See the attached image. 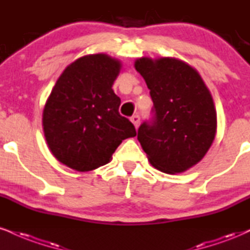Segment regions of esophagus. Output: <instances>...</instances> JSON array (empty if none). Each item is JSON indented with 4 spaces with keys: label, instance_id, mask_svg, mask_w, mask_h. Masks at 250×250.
Listing matches in <instances>:
<instances>
[{
    "label": "esophagus",
    "instance_id": "esophagus-1",
    "mask_svg": "<svg viewBox=\"0 0 250 250\" xmlns=\"http://www.w3.org/2000/svg\"><path fill=\"white\" fill-rule=\"evenodd\" d=\"M140 120H141V119H140V116H138V115H134V116L130 119V121L133 122V125H135V128H137L138 125H140Z\"/></svg>",
    "mask_w": 250,
    "mask_h": 250
}]
</instances>
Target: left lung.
Here are the masks:
<instances>
[{"instance_id": "obj_1", "label": "left lung", "mask_w": 250, "mask_h": 250, "mask_svg": "<svg viewBox=\"0 0 250 250\" xmlns=\"http://www.w3.org/2000/svg\"><path fill=\"white\" fill-rule=\"evenodd\" d=\"M135 68L150 89L155 119L138 129L150 164L176 174L205 157L216 134V110L203 78L183 60L142 57Z\"/></svg>"}]
</instances>
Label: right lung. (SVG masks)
I'll return each mask as SVG.
<instances>
[{"instance_id":"1","label":"right lung","mask_w":250,"mask_h":250,"mask_svg":"<svg viewBox=\"0 0 250 250\" xmlns=\"http://www.w3.org/2000/svg\"><path fill=\"white\" fill-rule=\"evenodd\" d=\"M121 67L120 60L96 53L60 74L43 110L45 140L60 163L79 172L95 170L109 163L123 140L136 136L112 88Z\"/></svg>"}]
</instances>
